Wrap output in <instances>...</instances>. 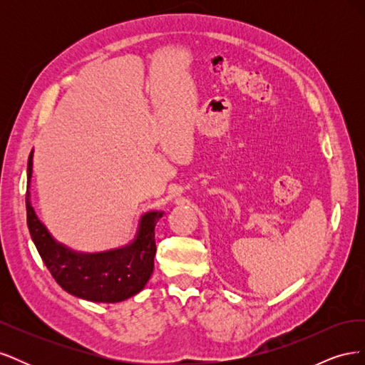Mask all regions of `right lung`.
<instances>
[{
  "mask_svg": "<svg viewBox=\"0 0 365 365\" xmlns=\"http://www.w3.org/2000/svg\"><path fill=\"white\" fill-rule=\"evenodd\" d=\"M33 150L27 163L26 210L33 244L63 291L94 303H118L138 294L153 272L155 225L163 210H149L138 219L135 236L128 244L105 251H77L56 240L31 205L30 182Z\"/></svg>",
  "mask_w": 365,
  "mask_h": 365,
  "instance_id": "add662e5",
  "label": "right lung"
}]
</instances>
